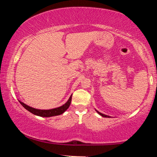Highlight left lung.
Here are the masks:
<instances>
[{"label":"left lung","mask_w":157,"mask_h":157,"mask_svg":"<svg viewBox=\"0 0 157 157\" xmlns=\"http://www.w3.org/2000/svg\"><path fill=\"white\" fill-rule=\"evenodd\" d=\"M97 113H98L99 114H100V115H101L102 117H110L109 116H107V115H105V114H103V113H102L99 112V111H97Z\"/></svg>","instance_id":"8db88e82"}]
</instances>
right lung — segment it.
<instances>
[{
    "mask_svg": "<svg viewBox=\"0 0 157 157\" xmlns=\"http://www.w3.org/2000/svg\"><path fill=\"white\" fill-rule=\"evenodd\" d=\"M71 96L69 97L68 100L64 105H63L62 106L58 108H56V109H49V110H40V109H34V108L30 107V106L26 105L23 102H20V103L22 105L23 107L25 108L26 110H28L29 111L33 113V114L37 115V116H40V117H53V116H57V115H60L62 114L63 113H64L65 111H66L69 107L70 104H71Z\"/></svg>",
    "mask_w": 157,
    "mask_h": 157,
    "instance_id": "add662e5",
    "label": "right lung"
}]
</instances>
